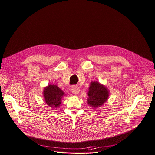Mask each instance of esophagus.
Here are the masks:
<instances>
[{"label":"esophagus","mask_w":155,"mask_h":155,"mask_svg":"<svg viewBox=\"0 0 155 155\" xmlns=\"http://www.w3.org/2000/svg\"><path fill=\"white\" fill-rule=\"evenodd\" d=\"M71 91L74 94H78L79 92V87L78 86L74 85L72 87Z\"/></svg>","instance_id":"esophagus-1"}]
</instances>
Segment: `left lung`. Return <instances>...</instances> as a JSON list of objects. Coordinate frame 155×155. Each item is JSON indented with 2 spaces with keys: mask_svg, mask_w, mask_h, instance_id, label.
Here are the masks:
<instances>
[{
  "mask_svg": "<svg viewBox=\"0 0 155 155\" xmlns=\"http://www.w3.org/2000/svg\"><path fill=\"white\" fill-rule=\"evenodd\" d=\"M109 91L105 86L97 82H92L88 92L87 103L91 107H98L107 101Z\"/></svg>",
  "mask_w": 155,
  "mask_h": 155,
  "instance_id": "1",
  "label": "left lung"
}]
</instances>
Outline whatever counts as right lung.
Segmentation results:
<instances>
[{
  "instance_id": "obj_1",
  "label": "right lung",
  "mask_w": 155,
  "mask_h": 155,
  "mask_svg": "<svg viewBox=\"0 0 155 155\" xmlns=\"http://www.w3.org/2000/svg\"><path fill=\"white\" fill-rule=\"evenodd\" d=\"M43 94L45 103L52 108L59 106L61 99L64 94L62 91L56 85H49L44 88Z\"/></svg>"
}]
</instances>
